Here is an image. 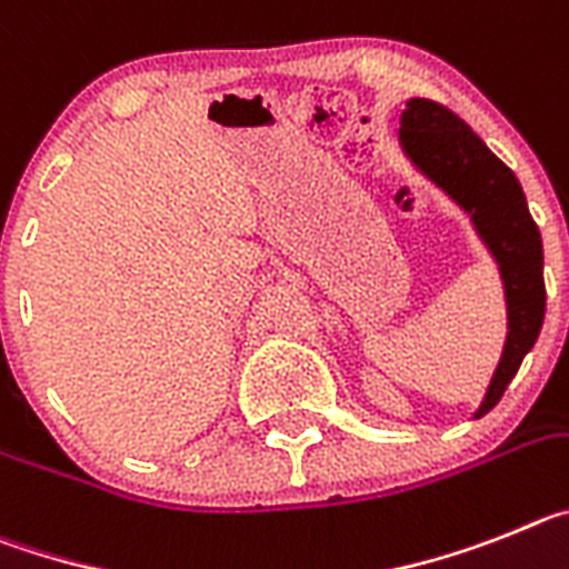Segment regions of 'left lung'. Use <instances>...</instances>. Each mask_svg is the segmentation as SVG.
<instances>
[{"label":"left lung","instance_id":"left-lung-1","mask_svg":"<svg viewBox=\"0 0 569 569\" xmlns=\"http://www.w3.org/2000/svg\"><path fill=\"white\" fill-rule=\"evenodd\" d=\"M399 141L419 170L470 212L476 232L493 252L505 280L508 340L482 406L473 413L479 419L499 402L545 322V252L539 227L530 218L513 170L445 104L431 99L408 101Z\"/></svg>","mask_w":569,"mask_h":569}]
</instances>
